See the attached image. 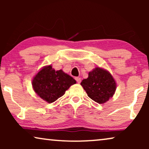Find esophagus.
<instances>
[{"label": "esophagus", "mask_w": 149, "mask_h": 149, "mask_svg": "<svg viewBox=\"0 0 149 149\" xmlns=\"http://www.w3.org/2000/svg\"><path fill=\"white\" fill-rule=\"evenodd\" d=\"M75 80L77 81V82L78 83H80L81 81V78H79V77H76V78H75Z\"/></svg>", "instance_id": "34e87169"}]
</instances>
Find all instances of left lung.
I'll return each instance as SVG.
<instances>
[{"instance_id": "1", "label": "left lung", "mask_w": 149, "mask_h": 149, "mask_svg": "<svg viewBox=\"0 0 149 149\" xmlns=\"http://www.w3.org/2000/svg\"><path fill=\"white\" fill-rule=\"evenodd\" d=\"M81 85L87 95L99 104L107 102L116 90V83L113 76L99 67L89 72L88 78L83 79Z\"/></svg>"}]
</instances>
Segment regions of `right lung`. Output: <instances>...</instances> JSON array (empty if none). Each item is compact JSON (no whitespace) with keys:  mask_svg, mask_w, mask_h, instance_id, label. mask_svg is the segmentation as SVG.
<instances>
[{"mask_svg":"<svg viewBox=\"0 0 149 149\" xmlns=\"http://www.w3.org/2000/svg\"><path fill=\"white\" fill-rule=\"evenodd\" d=\"M76 81L62 70L56 71L52 66H45L32 80V87L40 97L52 103L62 97Z\"/></svg>","mask_w":149,"mask_h":149,"instance_id":"right-lung-1","label":"right lung"}]
</instances>
